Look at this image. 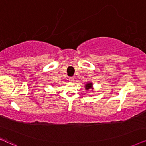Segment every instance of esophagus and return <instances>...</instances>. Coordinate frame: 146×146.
<instances>
[{
	"mask_svg": "<svg viewBox=\"0 0 146 146\" xmlns=\"http://www.w3.org/2000/svg\"><path fill=\"white\" fill-rule=\"evenodd\" d=\"M69 82H73V81H74V77H69Z\"/></svg>",
	"mask_w": 146,
	"mask_h": 146,
	"instance_id": "esophagus-1",
	"label": "esophagus"
}]
</instances>
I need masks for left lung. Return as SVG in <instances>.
I'll use <instances>...</instances> for the list:
<instances>
[{
    "mask_svg": "<svg viewBox=\"0 0 146 146\" xmlns=\"http://www.w3.org/2000/svg\"><path fill=\"white\" fill-rule=\"evenodd\" d=\"M92 86V84H90V83H88V84H86V90H89L90 88H91Z\"/></svg>",
    "mask_w": 146,
    "mask_h": 146,
    "instance_id": "1",
    "label": "left lung"
}]
</instances>
